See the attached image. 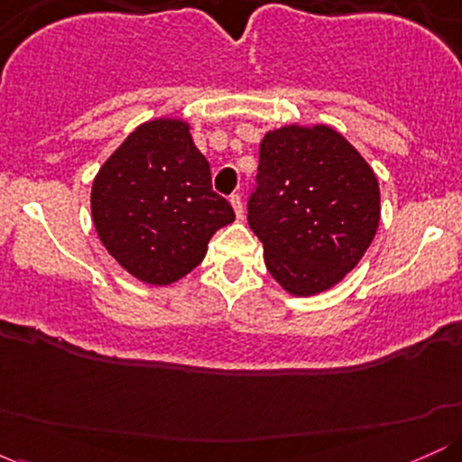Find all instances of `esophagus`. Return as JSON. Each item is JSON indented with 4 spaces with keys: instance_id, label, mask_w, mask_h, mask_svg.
<instances>
[{
    "instance_id": "obj_1",
    "label": "esophagus",
    "mask_w": 462,
    "mask_h": 462,
    "mask_svg": "<svg viewBox=\"0 0 462 462\" xmlns=\"http://www.w3.org/2000/svg\"><path fill=\"white\" fill-rule=\"evenodd\" d=\"M230 204H232V208H235V215H236V219H243V217H245V208H243V199H241V195H232L230 198Z\"/></svg>"
}]
</instances>
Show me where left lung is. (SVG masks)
<instances>
[{
  "label": "left lung",
  "instance_id": "obj_1",
  "mask_svg": "<svg viewBox=\"0 0 462 462\" xmlns=\"http://www.w3.org/2000/svg\"><path fill=\"white\" fill-rule=\"evenodd\" d=\"M247 221L275 282L310 298L341 282L374 241L378 178L330 125H284L261 143Z\"/></svg>",
  "mask_w": 462,
  "mask_h": 462
}]
</instances>
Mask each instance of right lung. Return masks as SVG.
<instances>
[{
	"label": "right lung",
	"instance_id": "add662e5",
	"mask_svg": "<svg viewBox=\"0 0 462 462\" xmlns=\"http://www.w3.org/2000/svg\"><path fill=\"white\" fill-rule=\"evenodd\" d=\"M189 130L182 119L145 121L93 180L99 241L141 282L164 286L184 278L204 261L215 232L235 221Z\"/></svg>",
	"mask_w": 462,
	"mask_h": 462
}]
</instances>
